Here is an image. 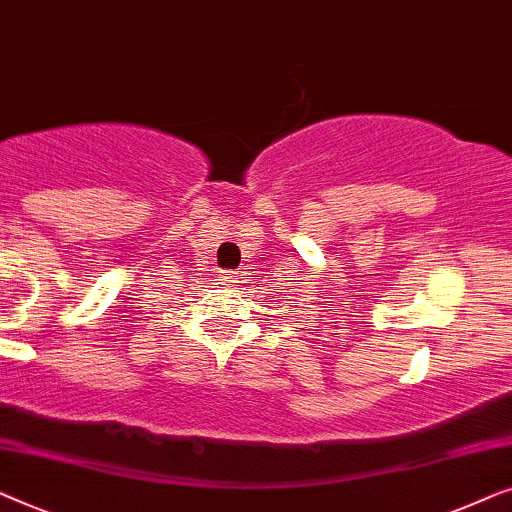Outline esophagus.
<instances>
[{
  "label": "esophagus",
  "instance_id": "34e87169",
  "mask_svg": "<svg viewBox=\"0 0 512 512\" xmlns=\"http://www.w3.org/2000/svg\"><path fill=\"white\" fill-rule=\"evenodd\" d=\"M220 280H222V285H234L236 283V273L234 271H222Z\"/></svg>",
  "mask_w": 512,
  "mask_h": 512
}]
</instances>
